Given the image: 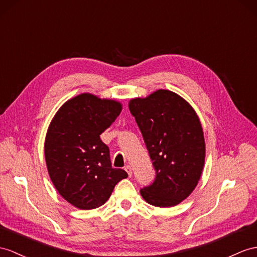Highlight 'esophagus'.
<instances>
[{
	"label": "esophagus",
	"instance_id": "1",
	"mask_svg": "<svg viewBox=\"0 0 257 257\" xmlns=\"http://www.w3.org/2000/svg\"><path fill=\"white\" fill-rule=\"evenodd\" d=\"M124 170L127 172V174H128V177H132V168H131V166H125V168H124Z\"/></svg>",
	"mask_w": 257,
	"mask_h": 257
}]
</instances>
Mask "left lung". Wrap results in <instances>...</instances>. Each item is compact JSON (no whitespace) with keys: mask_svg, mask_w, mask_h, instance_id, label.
<instances>
[{"mask_svg":"<svg viewBox=\"0 0 257 257\" xmlns=\"http://www.w3.org/2000/svg\"><path fill=\"white\" fill-rule=\"evenodd\" d=\"M156 171L141 195L156 207L180 204L195 189L204 168L205 140L201 121L190 103L159 89L128 103Z\"/></svg>","mask_w":257,"mask_h":257,"instance_id":"8db88e82","label":"left lung"}]
</instances>
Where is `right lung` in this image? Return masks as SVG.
<instances>
[{
    "instance_id": "1",
    "label": "right lung",
    "mask_w": 257,
    "mask_h": 257,
    "mask_svg": "<svg viewBox=\"0 0 257 257\" xmlns=\"http://www.w3.org/2000/svg\"><path fill=\"white\" fill-rule=\"evenodd\" d=\"M115 100L81 93L62 105L49 125L45 156L50 179L65 201L93 209L108 201L127 173L111 166L109 147L100 140L121 113Z\"/></svg>"
}]
</instances>
